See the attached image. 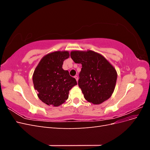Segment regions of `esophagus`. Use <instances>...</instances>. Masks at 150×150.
I'll return each instance as SVG.
<instances>
[{"label": "esophagus", "mask_w": 150, "mask_h": 150, "mask_svg": "<svg viewBox=\"0 0 150 150\" xmlns=\"http://www.w3.org/2000/svg\"><path fill=\"white\" fill-rule=\"evenodd\" d=\"M74 78L76 79V81H78V77L77 76H74Z\"/></svg>", "instance_id": "obj_1"}]
</instances>
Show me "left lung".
Segmentation results:
<instances>
[{
	"label": "left lung",
	"instance_id": "1",
	"mask_svg": "<svg viewBox=\"0 0 150 150\" xmlns=\"http://www.w3.org/2000/svg\"><path fill=\"white\" fill-rule=\"evenodd\" d=\"M71 57L82 64L78 85L86 100L99 104L110 98L115 88L117 72L106 59L90 50L72 51Z\"/></svg>",
	"mask_w": 150,
	"mask_h": 150
}]
</instances>
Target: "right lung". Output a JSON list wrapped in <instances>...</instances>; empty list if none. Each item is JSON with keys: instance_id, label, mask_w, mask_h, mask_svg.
Here are the masks:
<instances>
[{"instance_id": "1", "label": "right lung", "mask_w": 150, "mask_h": 150, "mask_svg": "<svg viewBox=\"0 0 150 150\" xmlns=\"http://www.w3.org/2000/svg\"><path fill=\"white\" fill-rule=\"evenodd\" d=\"M69 57L68 51H56L44 56L34 72L33 80L39 98L50 106H59L69 97V90L77 84L63 62Z\"/></svg>"}]
</instances>
